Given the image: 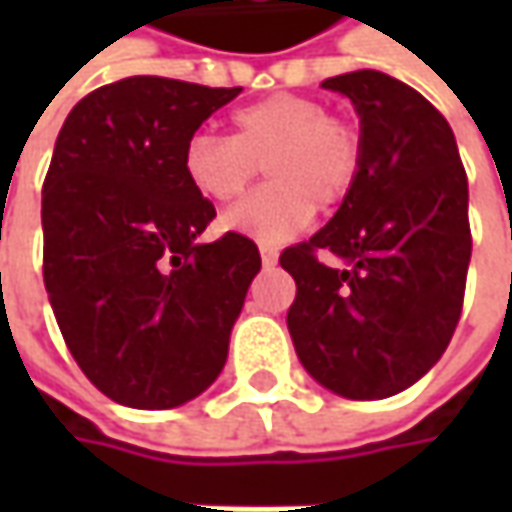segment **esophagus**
Returning a JSON list of instances; mask_svg holds the SVG:
<instances>
[{
    "mask_svg": "<svg viewBox=\"0 0 512 512\" xmlns=\"http://www.w3.org/2000/svg\"><path fill=\"white\" fill-rule=\"evenodd\" d=\"M259 250H262V265H265V267H273L276 262H279V250H276V247L262 245Z\"/></svg>",
    "mask_w": 512,
    "mask_h": 512,
    "instance_id": "obj_1",
    "label": "esophagus"
}]
</instances>
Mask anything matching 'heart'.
<instances>
[{
	"label": "heart",
	"mask_w": 512,
	"mask_h": 512,
	"mask_svg": "<svg viewBox=\"0 0 512 512\" xmlns=\"http://www.w3.org/2000/svg\"><path fill=\"white\" fill-rule=\"evenodd\" d=\"M265 165L267 182L225 216V227L267 245L287 242L319 210L342 207L359 185L364 133L325 102L273 93L233 110L230 136L199 130L187 139L182 168L213 205L236 202Z\"/></svg>",
	"instance_id": "1"
}]
</instances>
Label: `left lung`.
<instances>
[{
	"instance_id": "obj_1",
	"label": "left lung",
	"mask_w": 512,
	"mask_h": 512,
	"mask_svg": "<svg viewBox=\"0 0 512 512\" xmlns=\"http://www.w3.org/2000/svg\"><path fill=\"white\" fill-rule=\"evenodd\" d=\"M322 88L359 110L364 168L333 219L279 256L296 282L287 327L316 382L384 399L419 382L459 325L473 250L467 173L447 119L419 90L379 70Z\"/></svg>"
}]
</instances>
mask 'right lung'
I'll list each match as a JSON object with an SVG mask.
<instances>
[{"instance_id":"obj_1","label":"right lung","mask_w":512,"mask_h":512,"mask_svg":"<svg viewBox=\"0 0 512 512\" xmlns=\"http://www.w3.org/2000/svg\"><path fill=\"white\" fill-rule=\"evenodd\" d=\"M242 88L128 76L88 93L59 130L42 187V276L70 356L108 399L168 410L216 382L262 267L182 168L187 139Z\"/></svg>"}]
</instances>
